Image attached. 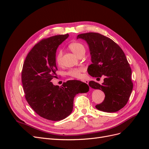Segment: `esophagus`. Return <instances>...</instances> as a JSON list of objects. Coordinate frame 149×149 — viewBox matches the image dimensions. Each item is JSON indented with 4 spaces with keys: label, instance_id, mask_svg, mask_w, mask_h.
<instances>
[{
    "label": "esophagus",
    "instance_id": "34e87169",
    "mask_svg": "<svg viewBox=\"0 0 149 149\" xmlns=\"http://www.w3.org/2000/svg\"><path fill=\"white\" fill-rule=\"evenodd\" d=\"M82 81L84 82V83H85L86 84H88V83H89V81H88V80H83Z\"/></svg>",
    "mask_w": 149,
    "mask_h": 149
}]
</instances>
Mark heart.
I'll use <instances>...</instances> for the list:
<instances>
[{
    "mask_svg": "<svg viewBox=\"0 0 149 149\" xmlns=\"http://www.w3.org/2000/svg\"><path fill=\"white\" fill-rule=\"evenodd\" d=\"M69 48L76 55L78 56L79 55L85 53V47L84 45L80 42H73L71 43L70 45ZM61 58H62V52L59 51L56 55L55 61L58 65H61ZM84 71L83 68H73L70 70L68 71L67 74L72 77L75 78H81L82 76V73Z\"/></svg>",
    "mask_w": 149,
    "mask_h": 149,
    "instance_id": "heart-1",
    "label": "heart"
}]
</instances>
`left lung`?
Listing matches in <instances>:
<instances>
[{
  "label": "left lung",
  "instance_id": "obj_1",
  "mask_svg": "<svg viewBox=\"0 0 149 149\" xmlns=\"http://www.w3.org/2000/svg\"><path fill=\"white\" fill-rule=\"evenodd\" d=\"M77 38L84 40L89 45L92 61L88 68L89 75L105 76L101 85L89 82L90 87L105 94L104 100L96 109L107 112L119 111L126 105L133 88L131 68L123 50L113 40L98 33L79 34Z\"/></svg>",
  "mask_w": 149,
  "mask_h": 149
}]
</instances>
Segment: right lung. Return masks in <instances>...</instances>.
<instances>
[{
  "instance_id": "obj_1",
  "label": "right lung",
  "mask_w": 149,
  "mask_h": 149,
  "mask_svg": "<svg viewBox=\"0 0 149 149\" xmlns=\"http://www.w3.org/2000/svg\"><path fill=\"white\" fill-rule=\"evenodd\" d=\"M68 36L55 35L38 42L28 53L22 71L26 101L36 113L48 120L66 118L73 111L74 96L89 91L87 84L78 80H69L60 87L51 82L58 70L56 49Z\"/></svg>"
}]
</instances>
